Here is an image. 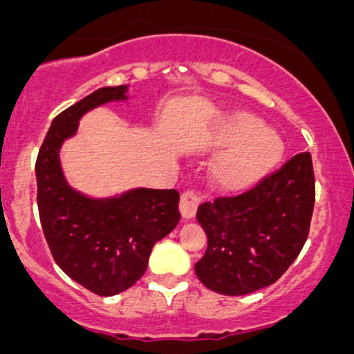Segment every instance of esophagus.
Returning a JSON list of instances; mask_svg holds the SVG:
<instances>
[{
    "instance_id": "esophagus-1",
    "label": "esophagus",
    "mask_w": 354,
    "mask_h": 354,
    "mask_svg": "<svg viewBox=\"0 0 354 354\" xmlns=\"http://www.w3.org/2000/svg\"><path fill=\"white\" fill-rule=\"evenodd\" d=\"M200 203V195L194 190H187L181 194L180 200V212L183 216V219H192L197 214V207Z\"/></svg>"
}]
</instances>
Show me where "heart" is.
Here are the masks:
<instances>
[{
  "label": "heart",
  "mask_w": 354,
  "mask_h": 354,
  "mask_svg": "<svg viewBox=\"0 0 354 354\" xmlns=\"http://www.w3.org/2000/svg\"><path fill=\"white\" fill-rule=\"evenodd\" d=\"M216 147H226L212 164V178L227 190H243L262 180L279 160L281 145L269 128L250 113H234L214 135Z\"/></svg>",
  "instance_id": "b5f03b06"
}]
</instances>
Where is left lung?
<instances>
[{
    "label": "left lung",
    "instance_id": "left-lung-1",
    "mask_svg": "<svg viewBox=\"0 0 354 354\" xmlns=\"http://www.w3.org/2000/svg\"><path fill=\"white\" fill-rule=\"evenodd\" d=\"M315 203L312 156L301 152L255 188L198 207L207 252L195 263L203 286L240 296L276 283L301 252Z\"/></svg>",
    "mask_w": 354,
    "mask_h": 354
}]
</instances>
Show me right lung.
<instances>
[{
	"label": "right lung",
	"instance_id": "add662e5",
	"mask_svg": "<svg viewBox=\"0 0 354 354\" xmlns=\"http://www.w3.org/2000/svg\"><path fill=\"white\" fill-rule=\"evenodd\" d=\"M128 85L102 87L53 120L35 162L37 207L53 259L68 277L99 296L131 288L147 269L152 246L180 223L176 190L133 188L92 198L68 185L59 149L91 109L127 101Z\"/></svg>",
	"mask_w": 354,
	"mask_h": 354
}]
</instances>
